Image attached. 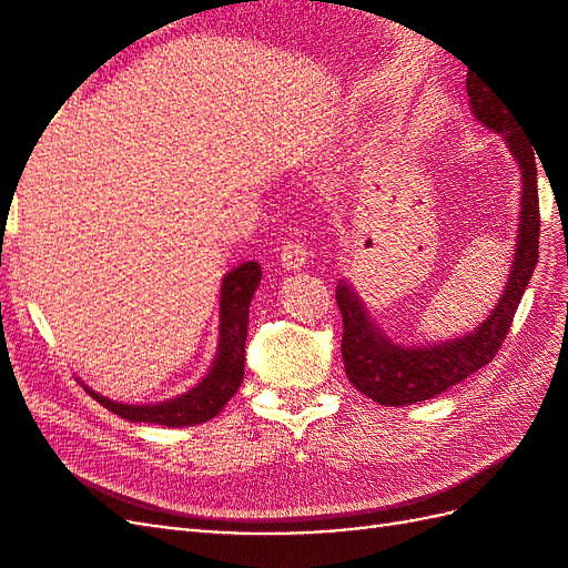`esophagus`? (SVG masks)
Instances as JSON below:
<instances>
[{
    "label": "esophagus",
    "instance_id": "1",
    "mask_svg": "<svg viewBox=\"0 0 568 568\" xmlns=\"http://www.w3.org/2000/svg\"><path fill=\"white\" fill-rule=\"evenodd\" d=\"M307 257H311V251H307V246L301 244V242H294V239H291V242H284V246H282L280 263H282L284 270L296 272V270L305 267Z\"/></svg>",
    "mask_w": 568,
    "mask_h": 568
}]
</instances>
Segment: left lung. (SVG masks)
<instances>
[{"label":"left lung","mask_w":568,"mask_h":568,"mask_svg":"<svg viewBox=\"0 0 568 568\" xmlns=\"http://www.w3.org/2000/svg\"><path fill=\"white\" fill-rule=\"evenodd\" d=\"M471 113L480 125L500 132L514 161L521 170L519 234L503 298L474 332L434 346H400L393 343L367 313L363 301L348 282H338L336 303L343 317L341 355L348 382L379 405L400 407L434 398L469 374L486 367L500 351L514 313L538 263L540 209H538V168L536 146L521 130L511 106L478 75H467ZM540 159V156H539Z\"/></svg>","instance_id":"left-lung-1"}]
</instances>
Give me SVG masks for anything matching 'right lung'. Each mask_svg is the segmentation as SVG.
<instances>
[{
	"mask_svg": "<svg viewBox=\"0 0 568 568\" xmlns=\"http://www.w3.org/2000/svg\"><path fill=\"white\" fill-rule=\"evenodd\" d=\"M261 265L255 261L242 263L227 272L220 288V343L211 372L203 379L178 398L151 403V405H128L109 400L104 395L90 390L92 398L104 405L113 415L134 424H161L170 428L194 426L213 419L217 412L244 382V359H246V334H248V305L261 284Z\"/></svg>",
	"mask_w": 568,
	"mask_h": 568,
	"instance_id": "1",
	"label": "right lung"
}]
</instances>
